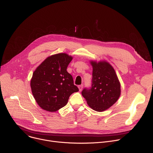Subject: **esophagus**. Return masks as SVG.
Instances as JSON below:
<instances>
[{
  "mask_svg": "<svg viewBox=\"0 0 153 153\" xmlns=\"http://www.w3.org/2000/svg\"><path fill=\"white\" fill-rule=\"evenodd\" d=\"M78 88H79V91H81L83 89V85H80L78 86Z\"/></svg>",
  "mask_w": 153,
  "mask_h": 153,
  "instance_id": "34e87169",
  "label": "esophagus"
}]
</instances>
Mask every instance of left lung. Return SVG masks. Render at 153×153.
<instances>
[{
	"label": "left lung",
	"instance_id": "1",
	"mask_svg": "<svg viewBox=\"0 0 153 153\" xmlns=\"http://www.w3.org/2000/svg\"><path fill=\"white\" fill-rule=\"evenodd\" d=\"M92 80L91 89H84L82 95L88 105L97 111L109 108L118 100L121 94L120 83L116 72L105 61H91Z\"/></svg>",
	"mask_w": 153,
	"mask_h": 153
}]
</instances>
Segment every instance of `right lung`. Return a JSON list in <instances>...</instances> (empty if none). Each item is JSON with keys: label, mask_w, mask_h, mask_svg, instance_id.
<instances>
[{"label": "right lung", "mask_w": 153, "mask_h": 153, "mask_svg": "<svg viewBox=\"0 0 153 153\" xmlns=\"http://www.w3.org/2000/svg\"><path fill=\"white\" fill-rule=\"evenodd\" d=\"M72 57L58 53L48 57L33 72L30 86L38 105L48 111H56L65 106L69 96L79 89L74 84L67 68Z\"/></svg>", "instance_id": "right-lung-1"}]
</instances>
